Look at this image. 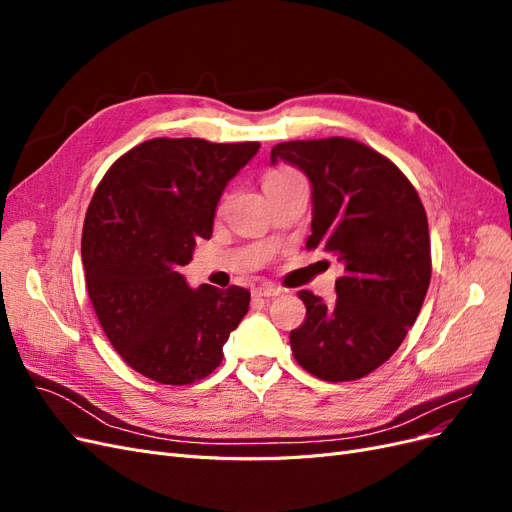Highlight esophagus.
I'll use <instances>...</instances> for the list:
<instances>
[{"label": "esophagus", "instance_id": "1", "mask_svg": "<svg viewBox=\"0 0 512 512\" xmlns=\"http://www.w3.org/2000/svg\"><path fill=\"white\" fill-rule=\"evenodd\" d=\"M280 294H282V290L271 286V284H262V286L254 288V297L256 299H273V297H280Z\"/></svg>", "mask_w": 512, "mask_h": 512}]
</instances>
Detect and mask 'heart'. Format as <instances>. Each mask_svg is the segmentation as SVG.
I'll return each instance as SVG.
<instances>
[{
	"label": "heart",
	"instance_id": "heart-1",
	"mask_svg": "<svg viewBox=\"0 0 512 512\" xmlns=\"http://www.w3.org/2000/svg\"><path fill=\"white\" fill-rule=\"evenodd\" d=\"M290 177H297L294 173H290V170H275V173H271L267 179H265V188L275 181H284V179H290Z\"/></svg>",
	"mask_w": 512,
	"mask_h": 512
}]
</instances>
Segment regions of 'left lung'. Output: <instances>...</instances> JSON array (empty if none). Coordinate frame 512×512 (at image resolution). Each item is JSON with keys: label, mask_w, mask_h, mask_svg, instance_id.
<instances>
[{"label": "left lung", "mask_w": 512, "mask_h": 512, "mask_svg": "<svg viewBox=\"0 0 512 512\" xmlns=\"http://www.w3.org/2000/svg\"><path fill=\"white\" fill-rule=\"evenodd\" d=\"M312 183V235L344 265L327 305L301 290L305 322L290 331L297 363L327 382L359 380L389 361L421 312L431 280L429 226L406 175L378 151L333 136L271 149Z\"/></svg>", "instance_id": "8db88e82"}]
</instances>
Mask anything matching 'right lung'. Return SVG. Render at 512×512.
Here are the masks:
<instances>
[{
    "instance_id": "obj_1",
    "label": "right lung",
    "mask_w": 512,
    "mask_h": 512,
    "mask_svg": "<svg viewBox=\"0 0 512 512\" xmlns=\"http://www.w3.org/2000/svg\"><path fill=\"white\" fill-rule=\"evenodd\" d=\"M258 149L151 138L108 168L91 198L81 243L89 299L108 342L145 378L181 386L209 376L250 309V290L190 288L181 267Z\"/></svg>"
}]
</instances>
